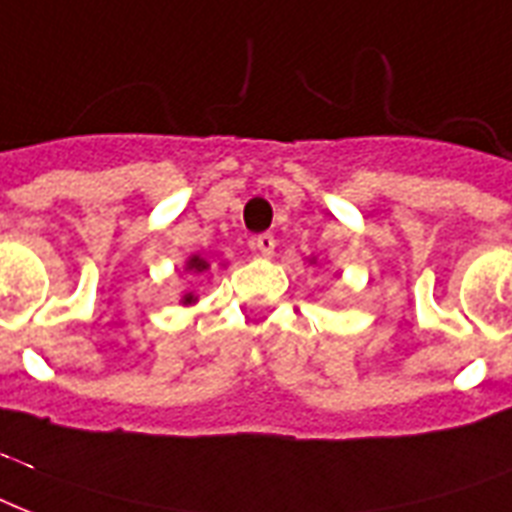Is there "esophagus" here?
I'll use <instances>...</instances> for the list:
<instances>
[{"mask_svg":"<svg viewBox=\"0 0 512 512\" xmlns=\"http://www.w3.org/2000/svg\"><path fill=\"white\" fill-rule=\"evenodd\" d=\"M253 251L259 253V256H264V259H269L272 253H275V245L277 240L272 235H259V237H253Z\"/></svg>","mask_w":512,"mask_h":512,"instance_id":"obj_1","label":"esophagus"}]
</instances>
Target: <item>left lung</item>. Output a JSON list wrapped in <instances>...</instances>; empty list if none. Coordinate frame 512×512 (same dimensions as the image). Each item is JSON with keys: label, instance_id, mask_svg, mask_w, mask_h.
Segmentation results:
<instances>
[{"label": "left lung", "instance_id": "8db88e82", "mask_svg": "<svg viewBox=\"0 0 512 512\" xmlns=\"http://www.w3.org/2000/svg\"><path fill=\"white\" fill-rule=\"evenodd\" d=\"M315 261H318V259H315V256H312V259H310V264H315Z\"/></svg>", "mask_w": 512, "mask_h": 512}]
</instances>
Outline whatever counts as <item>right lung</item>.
<instances>
[{"label":"right lung","instance_id":"1","mask_svg":"<svg viewBox=\"0 0 512 512\" xmlns=\"http://www.w3.org/2000/svg\"><path fill=\"white\" fill-rule=\"evenodd\" d=\"M211 267H213V261L208 259L205 253H192V256L184 261V275H202V272H208ZM221 267H227V264H221ZM194 301H197L194 293H184V296H181V304H184V307H189V304H194Z\"/></svg>","mask_w":512,"mask_h":512}]
</instances>
